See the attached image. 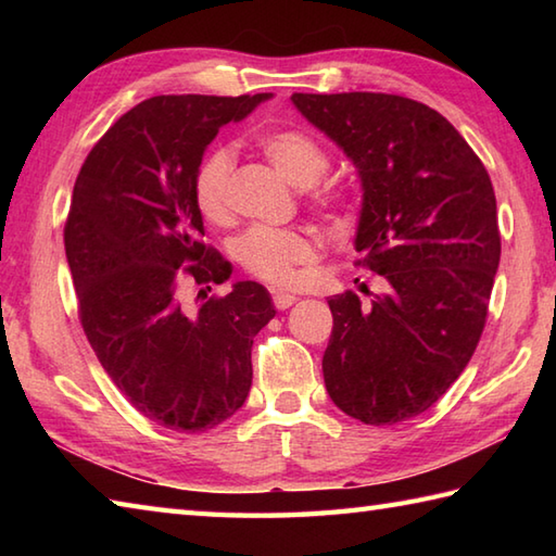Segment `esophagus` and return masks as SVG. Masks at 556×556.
<instances>
[{
    "label": "esophagus",
    "instance_id": "obj_1",
    "mask_svg": "<svg viewBox=\"0 0 556 556\" xmlns=\"http://www.w3.org/2000/svg\"><path fill=\"white\" fill-rule=\"evenodd\" d=\"M271 303H275L277 311H287L296 303V296L293 293H285V291H271Z\"/></svg>",
    "mask_w": 556,
    "mask_h": 556
}]
</instances>
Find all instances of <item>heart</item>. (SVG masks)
Here are the masks:
<instances>
[{
	"label": "heart",
	"instance_id": "1",
	"mask_svg": "<svg viewBox=\"0 0 556 556\" xmlns=\"http://www.w3.org/2000/svg\"><path fill=\"white\" fill-rule=\"evenodd\" d=\"M263 155L275 164V169L296 188H311L325 179L329 172V155L325 148L299 128L269 131L257 140ZM233 172V155L229 148H215L198 164L193 176V198L200 215L210 222H227L229 217V181ZM315 207L337 224H346L356 215V205L344 191H320L315 195ZM236 260L248 275L265 281L269 287H291L296 281L299 267L315 260V243L301 229L251 227L239 236L233 245Z\"/></svg>",
	"mask_w": 556,
	"mask_h": 556
}]
</instances>
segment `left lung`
<instances>
[{"instance_id": "left-lung-1", "label": "left lung", "mask_w": 556, "mask_h": 556, "mask_svg": "<svg viewBox=\"0 0 556 556\" xmlns=\"http://www.w3.org/2000/svg\"><path fill=\"white\" fill-rule=\"evenodd\" d=\"M291 100L356 164V265L384 279L370 303L353 291L329 299L325 387L351 418L401 422L458 380L485 329L502 253L490 174L422 102L387 92Z\"/></svg>"}]
</instances>
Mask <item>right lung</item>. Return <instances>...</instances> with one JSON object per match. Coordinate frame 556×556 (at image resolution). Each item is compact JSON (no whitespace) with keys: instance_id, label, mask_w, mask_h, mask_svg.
Instances as JSON below:
<instances>
[{"instance_id":"right-lung-1","label":"right lung","mask_w":556,"mask_h":556,"mask_svg":"<svg viewBox=\"0 0 556 556\" xmlns=\"http://www.w3.org/2000/svg\"><path fill=\"white\" fill-rule=\"evenodd\" d=\"M267 92L160 96L126 112L90 150L64 227L78 317L104 372L138 413L205 432L251 392L255 334L275 317L257 281L207 296L231 265L205 245L193 176L205 148ZM195 283L201 305L185 299Z\"/></svg>"}]
</instances>
